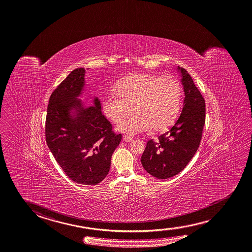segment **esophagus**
<instances>
[{"label": "esophagus", "instance_id": "esophagus-1", "mask_svg": "<svg viewBox=\"0 0 252 252\" xmlns=\"http://www.w3.org/2000/svg\"><path fill=\"white\" fill-rule=\"evenodd\" d=\"M123 140H124L125 142H131V141H132V139L130 138V137L124 136L123 137Z\"/></svg>", "mask_w": 252, "mask_h": 252}]
</instances>
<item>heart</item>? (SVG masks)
Returning <instances> with one entry per match:
<instances>
[{
	"mask_svg": "<svg viewBox=\"0 0 252 252\" xmlns=\"http://www.w3.org/2000/svg\"><path fill=\"white\" fill-rule=\"evenodd\" d=\"M114 94L105 95L103 111L109 120L120 124L131 115H136L118 126L130 136L148 132L151 128L160 132L172 124L181 103L182 89L171 75L158 76L153 73H134L122 79L114 87Z\"/></svg>",
	"mask_w": 252,
	"mask_h": 252,
	"instance_id": "obj_1",
	"label": "heart"
}]
</instances>
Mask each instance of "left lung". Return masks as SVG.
I'll list each match as a JSON object with an SVG mask.
<instances>
[{
    "mask_svg": "<svg viewBox=\"0 0 252 252\" xmlns=\"http://www.w3.org/2000/svg\"><path fill=\"white\" fill-rule=\"evenodd\" d=\"M185 92L178 120L168 132L149 140L140 161L145 170L159 179H167L181 172L197 152L206 120V104L187 71L178 66Z\"/></svg>",
    "mask_w": 252,
    "mask_h": 252,
    "instance_id": "8db88e82",
    "label": "left lung"
}]
</instances>
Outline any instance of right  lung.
<instances>
[{
    "mask_svg": "<svg viewBox=\"0 0 252 252\" xmlns=\"http://www.w3.org/2000/svg\"><path fill=\"white\" fill-rule=\"evenodd\" d=\"M85 69L72 71L50 96L46 140L59 165L71 180L87 186L103 181L122 135L112 131L93 96L87 106L80 97L85 91Z\"/></svg>",
    "mask_w": 252,
    "mask_h": 252,
    "instance_id": "1",
    "label": "right lung"
}]
</instances>
